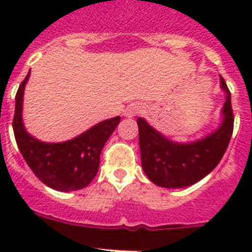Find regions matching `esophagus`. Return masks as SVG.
Wrapping results in <instances>:
<instances>
[{"label": "esophagus", "instance_id": "34e87169", "mask_svg": "<svg viewBox=\"0 0 252 252\" xmlns=\"http://www.w3.org/2000/svg\"><path fill=\"white\" fill-rule=\"evenodd\" d=\"M141 112H142L141 106H138V104H130V106L124 111V116H126V118H133V116L141 114Z\"/></svg>", "mask_w": 252, "mask_h": 252}]
</instances>
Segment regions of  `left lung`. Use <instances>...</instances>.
I'll return each instance as SVG.
<instances>
[{
	"label": "left lung",
	"instance_id": "obj_1",
	"mask_svg": "<svg viewBox=\"0 0 252 252\" xmlns=\"http://www.w3.org/2000/svg\"><path fill=\"white\" fill-rule=\"evenodd\" d=\"M221 89L225 91L222 122L205 137L192 142H175L138 118V140L142 170L154 184L163 188H183L197 183L219 165L233 134L234 116L231 95L222 77Z\"/></svg>",
	"mask_w": 252,
	"mask_h": 252
}]
</instances>
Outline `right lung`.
I'll return each mask as SVG.
<instances>
[{
	"instance_id": "1",
	"label": "right lung",
	"mask_w": 252,
	"mask_h": 252,
	"mask_svg": "<svg viewBox=\"0 0 252 252\" xmlns=\"http://www.w3.org/2000/svg\"><path fill=\"white\" fill-rule=\"evenodd\" d=\"M29 78L30 72L15 95L13 129L18 148L45 186L61 192L82 189L96 175L103 146L120 123V116L103 120L68 141H40L26 130L22 119L23 93Z\"/></svg>"
}]
</instances>
